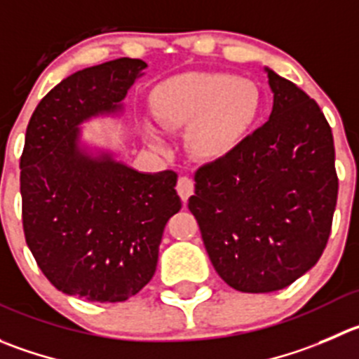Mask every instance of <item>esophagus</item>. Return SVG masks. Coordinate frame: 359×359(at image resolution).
<instances>
[{
  "label": "esophagus",
  "mask_w": 359,
  "mask_h": 359,
  "mask_svg": "<svg viewBox=\"0 0 359 359\" xmlns=\"http://www.w3.org/2000/svg\"><path fill=\"white\" fill-rule=\"evenodd\" d=\"M176 190H177V194H180V197H182L183 203H187V201H189V197L194 194V180H192V177L180 176V180H177Z\"/></svg>",
  "instance_id": "1"
}]
</instances>
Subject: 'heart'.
I'll list each match as a JSON object with an SVG mask.
<instances>
[{
  "label": "heart",
  "mask_w": 359,
  "mask_h": 359,
  "mask_svg": "<svg viewBox=\"0 0 359 359\" xmlns=\"http://www.w3.org/2000/svg\"><path fill=\"white\" fill-rule=\"evenodd\" d=\"M261 88L234 74H187L160 84L155 114L169 128H190L194 151L208 160L231 155L254 130L262 111ZM146 134L160 142L155 126Z\"/></svg>",
  "instance_id": "1"
}]
</instances>
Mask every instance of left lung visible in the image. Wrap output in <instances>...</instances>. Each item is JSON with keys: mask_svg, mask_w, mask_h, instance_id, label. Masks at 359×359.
<instances>
[{"mask_svg": "<svg viewBox=\"0 0 359 359\" xmlns=\"http://www.w3.org/2000/svg\"><path fill=\"white\" fill-rule=\"evenodd\" d=\"M268 72L269 119L196 172L190 211L210 261L241 292L291 285L323 255L337 206L333 134L316 100Z\"/></svg>", "mask_w": 359, "mask_h": 359, "instance_id": "left-lung-1", "label": "left lung"}]
</instances>
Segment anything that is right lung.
<instances>
[{
    "label": "right lung",
    "instance_id": "right-lung-1",
    "mask_svg": "<svg viewBox=\"0 0 359 359\" xmlns=\"http://www.w3.org/2000/svg\"><path fill=\"white\" fill-rule=\"evenodd\" d=\"M148 65L119 57L75 72L26 128L20 196L26 243L57 291L116 303L155 275L167 220L182 210L174 170L148 174L81 144L84 121L119 114Z\"/></svg>",
    "mask_w": 359,
    "mask_h": 359
}]
</instances>
